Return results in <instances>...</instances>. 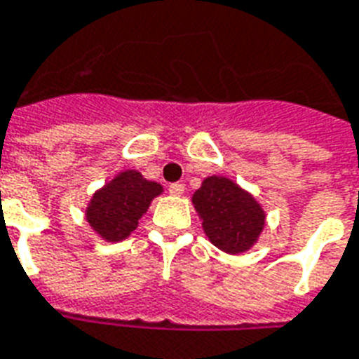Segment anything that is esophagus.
<instances>
[{"mask_svg":"<svg viewBox=\"0 0 359 359\" xmlns=\"http://www.w3.org/2000/svg\"><path fill=\"white\" fill-rule=\"evenodd\" d=\"M169 194L171 196H182L184 194V184L182 182H171L169 184Z\"/></svg>","mask_w":359,"mask_h":359,"instance_id":"1","label":"esophagus"}]
</instances>
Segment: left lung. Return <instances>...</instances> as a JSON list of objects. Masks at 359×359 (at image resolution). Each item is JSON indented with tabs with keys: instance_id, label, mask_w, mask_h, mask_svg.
I'll use <instances>...</instances> for the list:
<instances>
[{
	"instance_id": "obj_1",
	"label": "left lung",
	"mask_w": 359,
	"mask_h": 359,
	"mask_svg": "<svg viewBox=\"0 0 359 359\" xmlns=\"http://www.w3.org/2000/svg\"><path fill=\"white\" fill-rule=\"evenodd\" d=\"M207 237L220 250L243 252L256 243L264 228V210L250 194L224 177H209L194 194Z\"/></svg>"
}]
</instances>
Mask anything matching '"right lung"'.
Instances as JSON below:
<instances>
[{
  "instance_id": "obj_1",
  "label": "right lung",
  "mask_w": 359,
  "mask_h": 359,
  "mask_svg": "<svg viewBox=\"0 0 359 359\" xmlns=\"http://www.w3.org/2000/svg\"><path fill=\"white\" fill-rule=\"evenodd\" d=\"M160 191L158 182L143 179L137 171H126L95 194L86 218L103 239L122 241L137 228L139 218Z\"/></svg>"
}]
</instances>
